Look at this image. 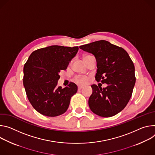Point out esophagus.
I'll return each instance as SVG.
<instances>
[{
  "label": "esophagus",
  "mask_w": 155,
  "mask_h": 155,
  "mask_svg": "<svg viewBox=\"0 0 155 155\" xmlns=\"http://www.w3.org/2000/svg\"><path fill=\"white\" fill-rule=\"evenodd\" d=\"M82 88H83L82 86H79L78 87V90H81Z\"/></svg>",
  "instance_id": "34e87169"
}]
</instances>
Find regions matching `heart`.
<instances>
[{
    "label": "heart",
    "mask_w": 155,
    "mask_h": 155,
    "mask_svg": "<svg viewBox=\"0 0 155 155\" xmlns=\"http://www.w3.org/2000/svg\"><path fill=\"white\" fill-rule=\"evenodd\" d=\"M85 57H87V56H85ZM74 81H75V82H76L77 83H78L79 84H84L87 82V78L85 76H84L78 75L74 78Z\"/></svg>",
    "instance_id": "obj_1"
}]
</instances>
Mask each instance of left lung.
<instances>
[{"instance_id": "obj_1", "label": "left lung", "mask_w": 155, "mask_h": 155, "mask_svg": "<svg viewBox=\"0 0 155 155\" xmlns=\"http://www.w3.org/2000/svg\"><path fill=\"white\" fill-rule=\"evenodd\" d=\"M79 48L92 54L97 60L95 80L107 84L101 88L94 84L89 99L91 111L101 117H111L121 111L132 96L135 83V67L127 51L122 47L100 40Z\"/></svg>"}]
</instances>
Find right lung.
<instances>
[{
	"instance_id": "add662e5",
	"label": "right lung",
	"mask_w": 155,
	"mask_h": 155,
	"mask_svg": "<svg viewBox=\"0 0 155 155\" xmlns=\"http://www.w3.org/2000/svg\"><path fill=\"white\" fill-rule=\"evenodd\" d=\"M79 47L51 45L38 49L25 64L23 85L31 105L39 113L55 117L65 113L77 85L70 82L62 89L57 87L59 73L64 70Z\"/></svg>"
}]
</instances>
